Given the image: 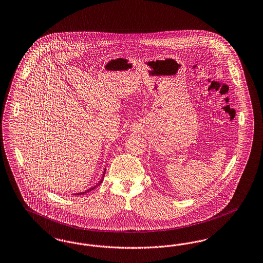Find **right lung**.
Wrapping results in <instances>:
<instances>
[{"label": "right lung", "mask_w": 263, "mask_h": 263, "mask_svg": "<svg viewBox=\"0 0 263 263\" xmlns=\"http://www.w3.org/2000/svg\"><path fill=\"white\" fill-rule=\"evenodd\" d=\"M105 172H106V168H104V172H103V175L101 176V178H100V181H99V183H97L95 186H92V187L89 188L88 190H86V191H84V192H79V193H76L75 195H82V194H85V193H87L88 191H91V190H93L95 188L97 187V186H99L100 183L103 181V178H104V175H105Z\"/></svg>", "instance_id": "1"}]
</instances>
